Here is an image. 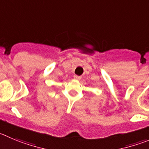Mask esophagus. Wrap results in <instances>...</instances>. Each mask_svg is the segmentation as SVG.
Here are the masks:
<instances>
[{
    "mask_svg": "<svg viewBox=\"0 0 149 149\" xmlns=\"http://www.w3.org/2000/svg\"><path fill=\"white\" fill-rule=\"evenodd\" d=\"M73 78H74L75 79H76V80H79V79H81V76H77V75H74V76H73Z\"/></svg>",
    "mask_w": 149,
    "mask_h": 149,
    "instance_id": "obj_1",
    "label": "esophagus"
}]
</instances>
